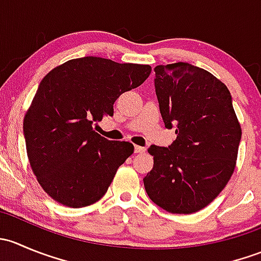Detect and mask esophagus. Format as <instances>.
Instances as JSON below:
<instances>
[{"label":"esophagus","mask_w":261,"mask_h":261,"mask_svg":"<svg viewBox=\"0 0 261 261\" xmlns=\"http://www.w3.org/2000/svg\"><path fill=\"white\" fill-rule=\"evenodd\" d=\"M146 149L144 146H139V145H135V152H138V154H143V152H145Z\"/></svg>","instance_id":"34e87169"}]
</instances>
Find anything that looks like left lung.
Segmentation results:
<instances>
[{"label":"left lung","mask_w":261,"mask_h":261,"mask_svg":"<svg viewBox=\"0 0 261 261\" xmlns=\"http://www.w3.org/2000/svg\"><path fill=\"white\" fill-rule=\"evenodd\" d=\"M154 70L160 114L177 139L149 147L154 167L144 186L163 210L188 215L208 206L230 180L241 126L230 91L210 72L181 62Z\"/></svg>","instance_id":"8db88e82"}]
</instances>
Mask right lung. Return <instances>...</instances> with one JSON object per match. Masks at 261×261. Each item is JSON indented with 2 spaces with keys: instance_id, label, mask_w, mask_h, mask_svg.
<instances>
[{
  "instance_id": "obj_1",
  "label": "right lung",
  "mask_w": 261,
  "mask_h": 261,
  "mask_svg": "<svg viewBox=\"0 0 261 261\" xmlns=\"http://www.w3.org/2000/svg\"><path fill=\"white\" fill-rule=\"evenodd\" d=\"M150 73V65L84 57L43 78L23 118V135L31 169L55 202L81 208L105 196L134 145L107 140L93 126L114 116L120 94Z\"/></svg>"
}]
</instances>
